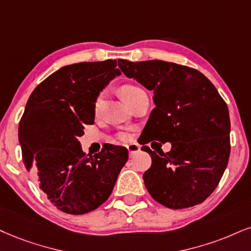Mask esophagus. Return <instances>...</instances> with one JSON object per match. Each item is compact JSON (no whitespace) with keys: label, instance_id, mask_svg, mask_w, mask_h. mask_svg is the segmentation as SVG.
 <instances>
[{"label":"esophagus","instance_id":"esophagus-1","mask_svg":"<svg viewBox=\"0 0 251 251\" xmlns=\"http://www.w3.org/2000/svg\"><path fill=\"white\" fill-rule=\"evenodd\" d=\"M126 148H128V151H129V154H130V157L134 156V154H136V153L140 152V151H141V147L138 144H136V143L128 145Z\"/></svg>","mask_w":251,"mask_h":251}]
</instances>
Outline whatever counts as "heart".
I'll return each instance as SVG.
<instances>
[{"label": "heart", "mask_w": 251, "mask_h": 251, "mask_svg": "<svg viewBox=\"0 0 251 251\" xmlns=\"http://www.w3.org/2000/svg\"><path fill=\"white\" fill-rule=\"evenodd\" d=\"M143 92V89H141L140 87H137V86H134V85H125L121 89V93H122L123 98H125L126 101H128L129 99H131L132 97H135L136 94H138V93ZM103 102H104V94L103 93H101V94L98 95V98L95 99L94 101V111L95 113H99L100 109L103 106ZM120 138L121 140H126L128 138V136L126 134H121L120 135Z\"/></svg>", "instance_id": "b5f03b06"}]
</instances>
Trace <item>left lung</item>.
<instances>
[{
    "instance_id": "obj_1",
    "label": "left lung",
    "mask_w": 251,
    "mask_h": 251,
    "mask_svg": "<svg viewBox=\"0 0 251 251\" xmlns=\"http://www.w3.org/2000/svg\"><path fill=\"white\" fill-rule=\"evenodd\" d=\"M126 76L152 91L154 107L143 132L145 140L170 142L171 150L151 156L144 184L157 202L187 208L212 194L230 153L228 107L218 89L199 71L163 60L119 59Z\"/></svg>"
}]
</instances>
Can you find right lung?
Masks as SVG:
<instances>
[{
	"instance_id": "add662e5",
	"label": "right lung",
	"mask_w": 251,
	"mask_h": 251,
	"mask_svg": "<svg viewBox=\"0 0 251 251\" xmlns=\"http://www.w3.org/2000/svg\"><path fill=\"white\" fill-rule=\"evenodd\" d=\"M121 71L116 60L67 65L31 93L18 126L24 165L59 211H94L109 198L128 160L125 147L103 145L86 156L79 137L94 123V101Z\"/></svg>"
}]
</instances>
